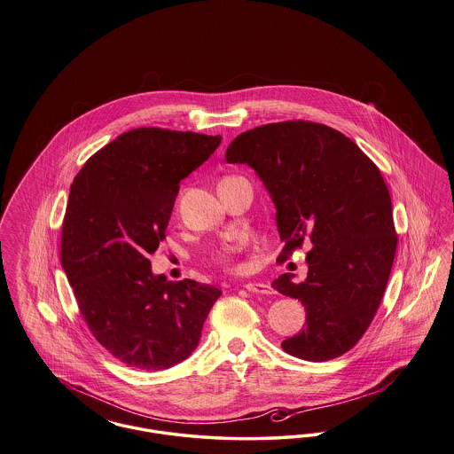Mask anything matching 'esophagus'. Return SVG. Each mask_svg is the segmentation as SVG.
<instances>
[{
    "instance_id": "34e87169",
    "label": "esophagus",
    "mask_w": 454,
    "mask_h": 454,
    "mask_svg": "<svg viewBox=\"0 0 454 454\" xmlns=\"http://www.w3.org/2000/svg\"><path fill=\"white\" fill-rule=\"evenodd\" d=\"M243 287L254 294H272L274 293V289L267 282H247Z\"/></svg>"
}]
</instances>
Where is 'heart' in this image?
Segmentation results:
<instances>
[{"label":"heart","mask_w":454,"mask_h":454,"mask_svg":"<svg viewBox=\"0 0 454 454\" xmlns=\"http://www.w3.org/2000/svg\"><path fill=\"white\" fill-rule=\"evenodd\" d=\"M245 243H247V237H241L238 239V243L235 247L219 250L216 254L217 262H219L221 265H224L226 269H230V270H239V263L237 262V250L241 245H245Z\"/></svg>","instance_id":"obj_1"}]
</instances>
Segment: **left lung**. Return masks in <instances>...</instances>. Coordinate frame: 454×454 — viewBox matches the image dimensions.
Masks as SVG:
<instances>
[{"label":"left lung","instance_id":"left-lung-1","mask_svg":"<svg viewBox=\"0 0 454 454\" xmlns=\"http://www.w3.org/2000/svg\"><path fill=\"white\" fill-rule=\"evenodd\" d=\"M226 161L252 167L272 197L284 241L278 262L304 241L311 245L304 281L282 274L272 282L306 309V328L282 348L315 363L346 354L378 311L396 252L380 168L342 132L308 121L241 132Z\"/></svg>","mask_w":454,"mask_h":454}]
</instances>
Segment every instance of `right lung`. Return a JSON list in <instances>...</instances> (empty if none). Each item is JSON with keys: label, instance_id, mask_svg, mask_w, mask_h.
<instances>
[{"label": "right lung", "instance_id": "right-lung-1", "mask_svg": "<svg viewBox=\"0 0 454 454\" xmlns=\"http://www.w3.org/2000/svg\"><path fill=\"white\" fill-rule=\"evenodd\" d=\"M221 136L139 128L95 153L74 176L61 235V265L93 337L124 364L168 369L194 350L221 291L154 276L156 252L180 180Z\"/></svg>", "mask_w": 454, "mask_h": 454}]
</instances>
